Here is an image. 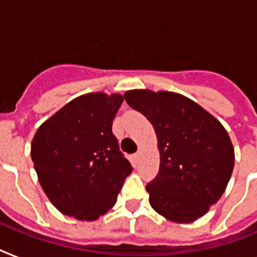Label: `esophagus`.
I'll list each match as a JSON object with an SVG mask.
<instances>
[{"mask_svg": "<svg viewBox=\"0 0 257 257\" xmlns=\"http://www.w3.org/2000/svg\"><path fill=\"white\" fill-rule=\"evenodd\" d=\"M140 157H141V152H140V151H137V152L133 155V160H135V163H139Z\"/></svg>", "mask_w": 257, "mask_h": 257, "instance_id": "1", "label": "esophagus"}]
</instances>
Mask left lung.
I'll list each match as a JSON object with an SVG mask.
<instances>
[{"mask_svg":"<svg viewBox=\"0 0 257 257\" xmlns=\"http://www.w3.org/2000/svg\"><path fill=\"white\" fill-rule=\"evenodd\" d=\"M131 108L156 131L160 169L147 184L149 203L175 223H192L221 197L235 165V151L219 120L173 92L128 90Z\"/></svg>","mask_w":257,"mask_h":257,"instance_id":"1","label":"left lung"}]
</instances>
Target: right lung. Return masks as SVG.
I'll use <instances>...</instances> for the list:
<instances>
[{"mask_svg":"<svg viewBox=\"0 0 257 257\" xmlns=\"http://www.w3.org/2000/svg\"><path fill=\"white\" fill-rule=\"evenodd\" d=\"M121 94L74 98L37 129L32 160L38 181L58 211L93 221L116 204L132 165L112 132Z\"/></svg>","mask_w":257,"mask_h":257,"instance_id":"right-lung-1","label":"right lung"}]
</instances>
